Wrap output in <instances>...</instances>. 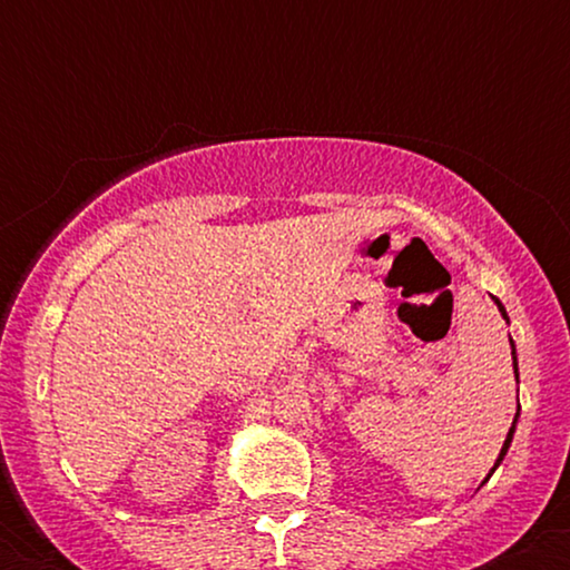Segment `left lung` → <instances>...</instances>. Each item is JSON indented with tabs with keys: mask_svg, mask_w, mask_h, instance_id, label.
<instances>
[{
	"mask_svg": "<svg viewBox=\"0 0 570 570\" xmlns=\"http://www.w3.org/2000/svg\"><path fill=\"white\" fill-rule=\"evenodd\" d=\"M493 299H495V297H493ZM495 305H499L501 316H503V318H507V322H509L507 311H503V305L499 303V299H495ZM509 340H512V337H509ZM512 358H514V375H517V356H514V345H512ZM512 434H514V426H512V429H509V434H507V442H503V448H501V455H499V461H495V466H499V463L503 461V455H507V450H509V442H512Z\"/></svg>",
	"mask_w": 570,
	"mask_h": 570,
	"instance_id": "obj_1",
	"label": "left lung"
}]
</instances>
